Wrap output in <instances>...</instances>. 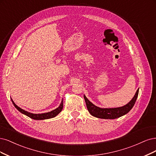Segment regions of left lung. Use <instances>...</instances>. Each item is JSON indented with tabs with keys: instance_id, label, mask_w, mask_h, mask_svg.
Wrapping results in <instances>:
<instances>
[{
	"instance_id": "8db88e82",
	"label": "left lung",
	"mask_w": 156,
	"mask_h": 156,
	"mask_svg": "<svg viewBox=\"0 0 156 156\" xmlns=\"http://www.w3.org/2000/svg\"><path fill=\"white\" fill-rule=\"evenodd\" d=\"M139 94V89L137 92L135 93V96L132 99L128 104L124 105L122 107L116 108H100L92 104L89 100L86 98V97L83 95V97L85 101V104L87 105V108L89 112L93 116L105 119H114L120 117H122L125 114L128 113L132 108L136 101L137 98Z\"/></svg>"
}]
</instances>
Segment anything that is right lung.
Returning <instances> with one entry per match:
<instances>
[{"instance_id":"obj_1","label":"right lung","mask_w":156,"mask_h":156,"mask_svg":"<svg viewBox=\"0 0 156 156\" xmlns=\"http://www.w3.org/2000/svg\"><path fill=\"white\" fill-rule=\"evenodd\" d=\"M11 100H12V102L13 104L14 105V106L16 107V108H17V109H18L20 112L22 113L23 114H24L25 115H27V116L29 117L30 118L34 119V120H44V119H51V118L56 117L57 115H58L60 112H62V110L63 109V102L62 100L61 104H60V105H59V106L58 108H56V109L53 110V111H52L51 112H48V113H41V114H34V113L28 112L27 111H24V109L18 107L17 105L14 103L13 100L12 99H11Z\"/></svg>"}]
</instances>
